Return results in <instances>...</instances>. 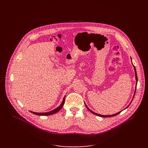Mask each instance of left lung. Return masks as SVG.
Returning <instances> with one entry per match:
<instances>
[{
	"label": "left lung",
	"mask_w": 148,
	"mask_h": 148,
	"mask_svg": "<svg viewBox=\"0 0 148 148\" xmlns=\"http://www.w3.org/2000/svg\"><path fill=\"white\" fill-rule=\"evenodd\" d=\"M134 70H135V78H136V84H137V82H138V77H137V74H136V69H135V66H134ZM135 91H136V89H135ZM135 93H134V97H133V98H134V96H135ZM131 104V103H130ZM129 105L128 107H129ZM86 107L87 108V109L91 112V113H92L93 114H95V115H97V116H101V117H104V118H107V117H112V116H115V115H117L118 114H119V113H121V111H120V112H118V113H116V114H114V115H100V114H97V113H95V112H93L92 111H91V110H90L89 108H88V107L87 106V105H86ZM126 107V108H127Z\"/></svg>",
	"instance_id": "1"
}]
</instances>
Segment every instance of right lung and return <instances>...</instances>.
I'll return each instance as SVG.
<instances>
[{"instance_id": "obj_1", "label": "right lung", "mask_w": 148, "mask_h": 148, "mask_svg": "<svg viewBox=\"0 0 148 148\" xmlns=\"http://www.w3.org/2000/svg\"><path fill=\"white\" fill-rule=\"evenodd\" d=\"M66 97V96H65ZM65 97H64V98H63V100H62V102H61V104L60 105V106L58 107H57V108H56L55 110H52L51 111H50V112H45V113H37V112H32V111H31V112L32 113H33V114H35V115H52V114H55V113H56V112H57L58 111H59L61 108H62V107H63V105H64V102H65Z\"/></svg>"}]
</instances>
